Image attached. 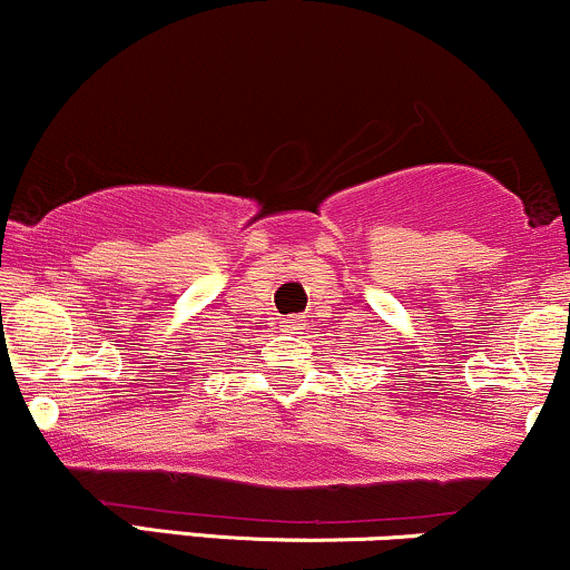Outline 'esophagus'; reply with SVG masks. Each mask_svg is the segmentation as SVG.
Returning <instances> with one entry per match:
<instances>
[{
  "mask_svg": "<svg viewBox=\"0 0 570 570\" xmlns=\"http://www.w3.org/2000/svg\"><path fill=\"white\" fill-rule=\"evenodd\" d=\"M281 326H284V332H289V335H299V332L305 330V318L303 316H289L281 322Z\"/></svg>",
  "mask_w": 570,
  "mask_h": 570,
  "instance_id": "esophagus-1",
  "label": "esophagus"
}]
</instances>
